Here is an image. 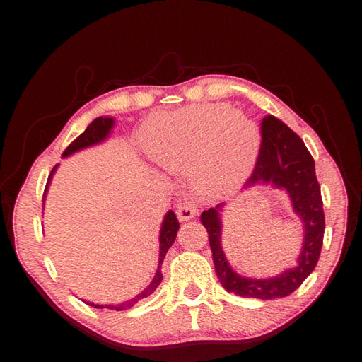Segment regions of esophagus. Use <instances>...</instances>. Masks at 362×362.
<instances>
[{"label": "esophagus", "mask_w": 362, "mask_h": 362, "mask_svg": "<svg viewBox=\"0 0 362 362\" xmlns=\"http://www.w3.org/2000/svg\"><path fill=\"white\" fill-rule=\"evenodd\" d=\"M176 216H178L180 222H189L197 216V208L194 206V203L184 202L180 204L178 209H176Z\"/></svg>", "instance_id": "obj_1"}]
</instances>
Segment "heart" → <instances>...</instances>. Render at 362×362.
I'll list each match as a JSON object with an SVG mask.
<instances>
[{
  "mask_svg": "<svg viewBox=\"0 0 362 362\" xmlns=\"http://www.w3.org/2000/svg\"><path fill=\"white\" fill-rule=\"evenodd\" d=\"M145 148L173 173L190 170L197 192L222 197L247 178L260 149V134L244 113L202 104L158 117L145 129Z\"/></svg>",
  "mask_w": 362,
  "mask_h": 362,
  "instance_id": "heart-1",
  "label": "heart"
}]
</instances>
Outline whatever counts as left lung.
<instances>
[{
    "mask_svg": "<svg viewBox=\"0 0 362 362\" xmlns=\"http://www.w3.org/2000/svg\"><path fill=\"white\" fill-rule=\"evenodd\" d=\"M260 132V151L245 186L260 181L271 182L272 186L287 190L291 197L293 209L304 222L305 233L296 268L271 279L241 277L231 269L221 245L219 208L222 204L203 211L200 221L208 231L216 274L222 287L238 296L276 299L291 295L315 269L323 245L325 213L315 162L301 137L272 115L262 119Z\"/></svg>",
    "mask_w": 362,
    "mask_h": 362,
    "instance_id": "obj_1",
    "label": "left lung"
}]
</instances>
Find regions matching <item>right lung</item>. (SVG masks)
Returning a JSON list of instances; mask_svg holds the SVG:
<instances>
[{"label":"right lung","mask_w":362,"mask_h":362,"mask_svg":"<svg viewBox=\"0 0 362 362\" xmlns=\"http://www.w3.org/2000/svg\"><path fill=\"white\" fill-rule=\"evenodd\" d=\"M112 126H113V119H112V118H102V117L96 118V119H94V121L91 122L90 126H88V127L85 129L83 134H80L78 137L75 139V140L71 143V145L64 149L63 158H66V156H69V154H72V153H75V151H78V149H83V148H86V146L94 145V143L102 141V140H104V139L107 137L108 132H110ZM54 170H57V167H53L52 173H50V176H49V180H47V186H49L50 178H52V175H53ZM45 190H47V187H45ZM45 190H44V197H45ZM178 230H180L178 217H176V214L173 213V211H168L167 216H165V219H163L162 228H160V240H159V241H160L159 268H158V272H156L153 282L149 284L148 288L143 290V291L140 293V295H137V296L132 298V299H129V301H126V303L118 304V305H105L107 309H112V310H127V309H131L132 305L137 304V303L140 301V299L148 298L149 295H151V293H154V290L158 288L159 284L162 282V271H160V266H162V263H163V258H165L168 249L172 247V244L175 243L176 233H178ZM86 304H90V305H93V308H96V309H104V305H96V304H93V303H86Z\"/></svg>","instance_id":"add662e5"}]
</instances>
